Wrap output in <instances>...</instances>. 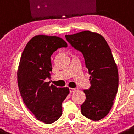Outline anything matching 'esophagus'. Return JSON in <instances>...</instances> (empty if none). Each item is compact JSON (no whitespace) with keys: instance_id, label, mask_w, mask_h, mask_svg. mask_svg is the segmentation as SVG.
Listing matches in <instances>:
<instances>
[{"instance_id":"obj_1","label":"esophagus","mask_w":134,"mask_h":134,"mask_svg":"<svg viewBox=\"0 0 134 134\" xmlns=\"http://www.w3.org/2000/svg\"><path fill=\"white\" fill-rule=\"evenodd\" d=\"M78 90V88H69V91L71 93H72V92H75V91H76Z\"/></svg>"}]
</instances>
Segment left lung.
Listing matches in <instances>:
<instances>
[{"label":"left lung","mask_w":134,"mask_h":134,"mask_svg":"<svg viewBox=\"0 0 134 134\" xmlns=\"http://www.w3.org/2000/svg\"><path fill=\"white\" fill-rule=\"evenodd\" d=\"M67 42L84 56L90 75L91 86L84 90L86 100L81 107L84 116L99 120L109 113L119 87L118 69L112 52L101 35L84 31L66 35Z\"/></svg>","instance_id":"1"}]
</instances>
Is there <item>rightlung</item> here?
I'll return each mask as SVG.
<instances>
[{
    "label": "right lung",
    "instance_id": "right-lung-1",
    "mask_svg": "<svg viewBox=\"0 0 134 134\" xmlns=\"http://www.w3.org/2000/svg\"><path fill=\"white\" fill-rule=\"evenodd\" d=\"M67 46L55 36L40 35L31 38L21 56L18 83L23 101L37 120L46 124L62 115V102L69 93L68 88H57L45 81L52 71L50 57L58 48Z\"/></svg>",
    "mask_w": 134,
    "mask_h": 134
}]
</instances>
